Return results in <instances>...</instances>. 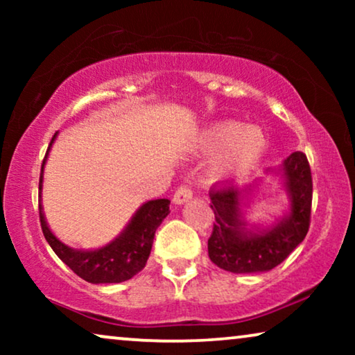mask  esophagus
Listing matches in <instances>:
<instances>
[{"instance_id":"1","label":"esophagus","mask_w":355,"mask_h":355,"mask_svg":"<svg viewBox=\"0 0 355 355\" xmlns=\"http://www.w3.org/2000/svg\"><path fill=\"white\" fill-rule=\"evenodd\" d=\"M191 198H192L191 189H189L187 186H181L176 192H174L173 203H174V205H184V203H187L189 200H191Z\"/></svg>"}]
</instances>
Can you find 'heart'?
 Returning <instances> with one entry per match:
<instances>
[{
  "instance_id": "heart-1",
  "label": "heart",
  "mask_w": 355,
  "mask_h": 355,
  "mask_svg": "<svg viewBox=\"0 0 355 355\" xmlns=\"http://www.w3.org/2000/svg\"><path fill=\"white\" fill-rule=\"evenodd\" d=\"M193 150L202 155L216 153L208 166V178L211 182L227 184L257 166L266 152V137L257 125L216 121L197 134Z\"/></svg>"
}]
</instances>
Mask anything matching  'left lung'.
Segmentation results:
<instances>
[{
  "label": "left lung",
  "mask_w": 355,
  "mask_h": 355,
  "mask_svg": "<svg viewBox=\"0 0 355 355\" xmlns=\"http://www.w3.org/2000/svg\"><path fill=\"white\" fill-rule=\"evenodd\" d=\"M271 174L281 179L289 208L271 225H250L245 208L259 184L247 189L211 191V210L216 223L208 239V255L231 273H263L273 270L305 239L312 210V174L307 157L294 152Z\"/></svg>",
  "instance_id": "8db88e82"
}]
</instances>
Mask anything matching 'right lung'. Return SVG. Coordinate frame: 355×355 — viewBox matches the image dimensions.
Segmentation results:
<instances>
[{
  "label": "right lung",
  "instance_id": "1",
  "mask_svg": "<svg viewBox=\"0 0 355 355\" xmlns=\"http://www.w3.org/2000/svg\"><path fill=\"white\" fill-rule=\"evenodd\" d=\"M58 132L53 135L48 145L45 159L42 163L40 184H38V210H40V223L43 236L55 254L74 271L77 276L92 284H108L123 283L144 270L147 263L150 252H152L153 237L162 221L169 215L168 198H157L148 200L137 208L128 225L119 236L98 249H72L64 242L58 239L48 226L45 213L42 205V189H43V171L48 159V153L53 147Z\"/></svg>",
  "mask_w": 355,
  "mask_h": 355
}]
</instances>
